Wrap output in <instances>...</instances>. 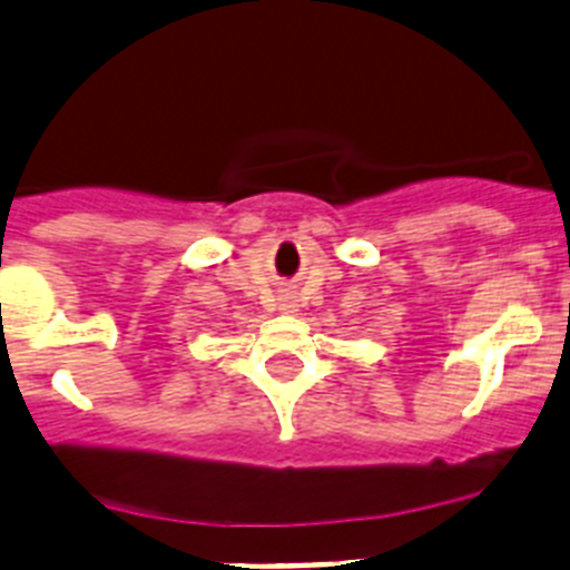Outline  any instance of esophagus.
Segmentation results:
<instances>
[{"label": "esophagus", "instance_id": "esophagus-1", "mask_svg": "<svg viewBox=\"0 0 570 570\" xmlns=\"http://www.w3.org/2000/svg\"><path fill=\"white\" fill-rule=\"evenodd\" d=\"M279 307H282V311H285V313H294V311H296V299H294V296H282Z\"/></svg>", "mask_w": 570, "mask_h": 570}]
</instances>
